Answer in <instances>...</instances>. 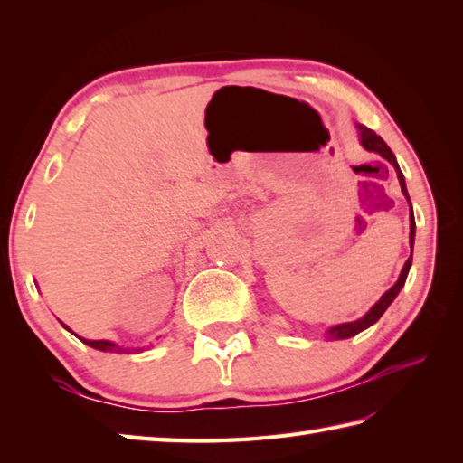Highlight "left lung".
I'll return each instance as SVG.
<instances>
[{
	"instance_id": "8db88e82",
	"label": "left lung",
	"mask_w": 463,
	"mask_h": 463,
	"mask_svg": "<svg viewBox=\"0 0 463 463\" xmlns=\"http://www.w3.org/2000/svg\"><path fill=\"white\" fill-rule=\"evenodd\" d=\"M356 129H358V139H360V145L364 146V149L370 151V153H376L380 155L382 159H386L392 166H394V171L398 175V181H400V186H402V193H404V196L408 199V204H410V247H411V252H414V239H416V221H414V213H411V203H410V194H408V189H406V179L404 175H402L400 171V165L396 161L394 153H392L390 146L383 143V139L380 135L373 133L372 129H368L366 125H360L356 123ZM410 267H411V254L410 259L406 260L404 269H402L400 277L396 280L394 287H392L390 290H386L380 297V300L373 304V307L364 314L362 318L354 320V322H342V324H336V326H330L326 332H324V336H326L328 340H346V338H352L356 336V334H360L362 330L370 328L372 324H376L380 320V317L383 312H386V308L390 307L392 302H394V298L400 294V290L404 288L406 284V279H408V272H410Z\"/></svg>"
}]
</instances>
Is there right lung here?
Here are the masks:
<instances>
[{
    "mask_svg": "<svg viewBox=\"0 0 463 463\" xmlns=\"http://www.w3.org/2000/svg\"><path fill=\"white\" fill-rule=\"evenodd\" d=\"M63 324V322H61ZM65 326V324H63ZM67 330H69V326H65ZM71 332V330H69ZM71 334H75V332H71ZM77 336V334H75ZM80 338L83 344H87V346H91V348H95V350H101V352H117V354H139V352H143L145 350V346L143 348H133V346H119V344H115V342H111V340H87V338H81V336H77ZM149 348V346H146Z\"/></svg>",
    "mask_w": 463,
    "mask_h": 463,
    "instance_id": "right-lung-1",
    "label": "right lung"
}]
</instances>
